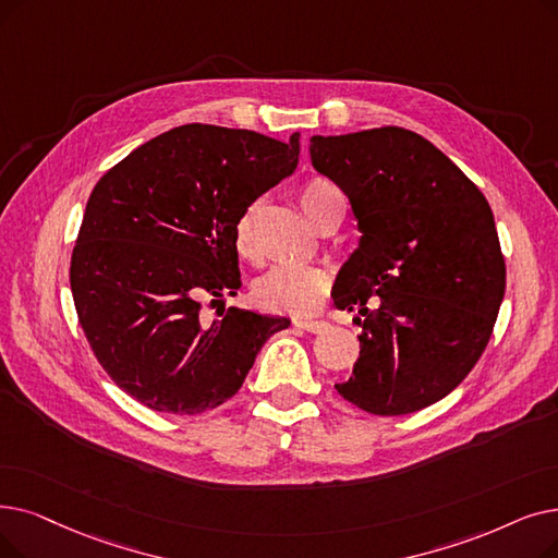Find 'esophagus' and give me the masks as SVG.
Wrapping results in <instances>:
<instances>
[{
    "mask_svg": "<svg viewBox=\"0 0 558 558\" xmlns=\"http://www.w3.org/2000/svg\"><path fill=\"white\" fill-rule=\"evenodd\" d=\"M294 326L303 328V330H310V332H322L328 328L326 322H319V319H294Z\"/></svg>",
    "mask_w": 558,
    "mask_h": 558,
    "instance_id": "34e87169",
    "label": "esophagus"
}]
</instances>
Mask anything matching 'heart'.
I'll return each mask as SVG.
<instances>
[{
  "instance_id": "obj_1",
  "label": "heart",
  "mask_w": 558,
  "mask_h": 558,
  "mask_svg": "<svg viewBox=\"0 0 558 558\" xmlns=\"http://www.w3.org/2000/svg\"><path fill=\"white\" fill-rule=\"evenodd\" d=\"M335 189L324 180H310L301 193L299 205L307 219L317 211V207L328 198ZM259 205H248L234 223V251L241 259H257V244H255V219H257ZM330 289V274L319 264H276L264 276L253 282V296L257 305L284 312V314H312L317 310Z\"/></svg>"
}]
</instances>
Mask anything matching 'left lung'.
Masks as SVG:
<instances>
[{
    "instance_id": "obj_1",
    "label": "left lung",
    "mask_w": 558,
    "mask_h": 558,
    "mask_svg": "<svg viewBox=\"0 0 558 558\" xmlns=\"http://www.w3.org/2000/svg\"><path fill=\"white\" fill-rule=\"evenodd\" d=\"M310 157L347 193L362 232L332 289L362 328L337 392L383 417L445 399L486 351L506 289L486 196L403 128L312 136Z\"/></svg>"
}]
</instances>
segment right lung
I'll list each match as a JSON object with an SVG mask.
<instances>
[{"label": "right lung", "mask_w": 558, "mask_h": 558, "mask_svg": "<svg viewBox=\"0 0 558 558\" xmlns=\"http://www.w3.org/2000/svg\"><path fill=\"white\" fill-rule=\"evenodd\" d=\"M299 136L191 123L138 145L95 184L70 289L95 357L143 405L198 415L226 403L289 326L241 307L207 324L203 303L236 294L234 223L296 171Z\"/></svg>", "instance_id": "add662e5"}]
</instances>
